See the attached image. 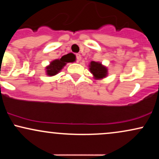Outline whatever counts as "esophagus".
Here are the masks:
<instances>
[{"label":"esophagus","instance_id":"obj_1","mask_svg":"<svg viewBox=\"0 0 159 159\" xmlns=\"http://www.w3.org/2000/svg\"><path fill=\"white\" fill-rule=\"evenodd\" d=\"M76 60H77L78 62H79L81 60V55L79 54H76Z\"/></svg>","mask_w":159,"mask_h":159}]
</instances>
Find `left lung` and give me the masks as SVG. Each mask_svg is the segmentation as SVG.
Returning <instances> with one entry per match:
<instances>
[{"instance_id":"obj_1","label":"left lung","mask_w":159,"mask_h":159,"mask_svg":"<svg viewBox=\"0 0 159 159\" xmlns=\"http://www.w3.org/2000/svg\"><path fill=\"white\" fill-rule=\"evenodd\" d=\"M90 71L93 74L95 79H102L107 75V69L101 63L91 61L89 65Z\"/></svg>"}]
</instances>
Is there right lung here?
<instances>
[{"mask_svg":"<svg viewBox=\"0 0 159 159\" xmlns=\"http://www.w3.org/2000/svg\"><path fill=\"white\" fill-rule=\"evenodd\" d=\"M74 57L72 54H68L63 56L61 59H57L52 61L48 66L46 67V74L48 76L55 75L61 71L67 63L74 62Z\"/></svg>","mask_w":159,"mask_h":159,"instance_id":"obj_1","label":"right lung"}]
</instances>
